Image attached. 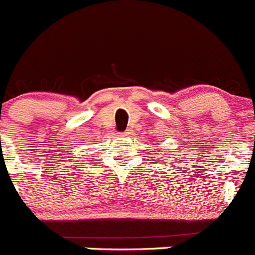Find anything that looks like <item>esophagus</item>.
<instances>
[{
	"label": "esophagus",
	"mask_w": 255,
	"mask_h": 255,
	"mask_svg": "<svg viewBox=\"0 0 255 255\" xmlns=\"http://www.w3.org/2000/svg\"><path fill=\"white\" fill-rule=\"evenodd\" d=\"M122 136H123V137H128V136H130V130L128 129V130H126V132H123V133H122Z\"/></svg>",
	"instance_id": "obj_1"
}]
</instances>
